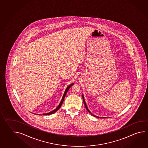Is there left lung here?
I'll list each match as a JSON object with an SVG mask.
<instances>
[{"label": "left lung", "mask_w": 148, "mask_h": 148, "mask_svg": "<svg viewBox=\"0 0 148 148\" xmlns=\"http://www.w3.org/2000/svg\"><path fill=\"white\" fill-rule=\"evenodd\" d=\"M82 97H83V102H84V105L85 106V108H86V109L87 110V111H88V112H89L92 115H93L94 117H96V118H99V117L97 116H96V115H94V114H92L91 113V112H90V110H88V107H87V106H86V103H85V101L84 97V96H83V95H82Z\"/></svg>", "instance_id": "1"}]
</instances>
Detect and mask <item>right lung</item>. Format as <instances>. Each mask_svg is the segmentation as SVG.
<instances>
[{"label": "right lung", "instance_id": "right-lung-1", "mask_svg": "<svg viewBox=\"0 0 148 148\" xmlns=\"http://www.w3.org/2000/svg\"><path fill=\"white\" fill-rule=\"evenodd\" d=\"M74 84V83H72V84H71V85H69V86L66 88V90L65 91V92H64V94L63 97V98H62V101H61V102H60V104L58 105V107H57V108L54 110H53V111L50 112H49V113H44V114H42L43 115H50L51 114H53V113H55V112L57 111L58 110H59L60 108V106H62V103L63 102L64 100V98H65V95H66V94L67 92H68V90H69V88H71L72 86Z\"/></svg>", "mask_w": 148, "mask_h": 148}]
</instances>
